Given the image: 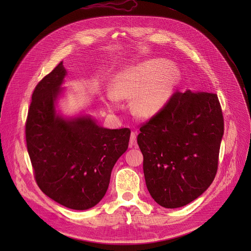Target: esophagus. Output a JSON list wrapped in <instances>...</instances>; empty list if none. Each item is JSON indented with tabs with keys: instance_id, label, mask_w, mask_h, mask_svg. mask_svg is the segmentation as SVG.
I'll return each mask as SVG.
<instances>
[{
	"instance_id": "34e87169",
	"label": "esophagus",
	"mask_w": 251,
	"mask_h": 251,
	"mask_svg": "<svg viewBox=\"0 0 251 251\" xmlns=\"http://www.w3.org/2000/svg\"><path fill=\"white\" fill-rule=\"evenodd\" d=\"M136 137H137V133H136V132H131L130 141H129V144H130L131 148H133V147H136V146H137Z\"/></svg>"
}]
</instances>
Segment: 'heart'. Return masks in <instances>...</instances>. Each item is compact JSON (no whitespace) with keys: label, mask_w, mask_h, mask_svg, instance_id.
<instances>
[{"label":"heart","mask_w":251,"mask_h":251,"mask_svg":"<svg viewBox=\"0 0 251 251\" xmlns=\"http://www.w3.org/2000/svg\"><path fill=\"white\" fill-rule=\"evenodd\" d=\"M179 80V72L164 60H151L131 66L115 75L110 96L116 99L132 98L131 110L139 117H151L170 99Z\"/></svg>","instance_id":"b5f03b06"}]
</instances>
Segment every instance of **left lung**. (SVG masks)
I'll return each mask as SVG.
<instances>
[{
	"mask_svg": "<svg viewBox=\"0 0 251 251\" xmlns=\"http://www.w3.org/2000/svg\"><path fill=\"white\" fill-rule=\"evenodd\" d=\"M139 130L144 178L155 202L181 207L209 187L218 171L224 134L216 94L176 91Z\"/></svg>",
	"mask_w": 251,
	"mask_h": 251,
	"instance_id": "8db88e82",
	"label": "left lung"
}]
</instances>
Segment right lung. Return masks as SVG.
<instances>
[{"instance_id": "obj_1", "label": "right lung", "mask_w": 251, "mask_h": 251, "mask_svg": "<svg viewBox=\"0 0 251 251\" xmlns=\"http://www.w3.org/2000/svg\"><path fill=\"white\" fill-rule=\"evenodd\" d=\"M66 75L63 62L35 86L25 123L34 179L56 202L83 210L108 190L117 160L128 149L130 129H105L89 117L64 120L55 100Z\"/></svg>"}]
</instances>
